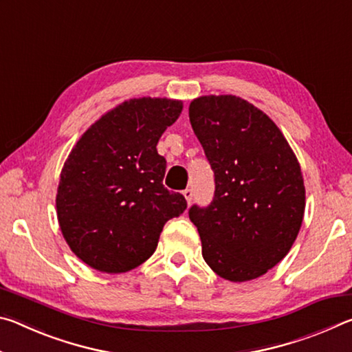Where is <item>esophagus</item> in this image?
<instances>
[{
	"label": "esophagus",
	"instance_id": "34e87169",
	"mask_svg": "<svg viewBox=\"0 0 352 352\" xmlns=\"http://www.w3.org/2000/svg\"><path fill=\"white\" fill-rule=\"evenodd\" d=\"M183 195H184V199H186V201L188 204H190V200H192V197H194V192H192V189H184L183 190Z\"/></svg>",
	"mask_w": 352,
	"mask_h": 352
}]
</instances>
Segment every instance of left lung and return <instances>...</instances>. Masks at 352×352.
Segmentation results:
<instances>
[{"mask_svg": "<svg viewBox=\"0 0 352 352\" xmlns=\"http://www.w3.org/2000/svg\"><path fill=\"white\" fill-rule=\"evenodd\" d=\"M189 121L214 172V197L192 205L204 259L233 283L259 278L294 245L306 190L301 168L272 119L247 100L201 96Z\"/></svg>", "mask_w": 352, "mask_h": 352, "instance_id": "obj_1", "label": "left lung"}]
</instances>
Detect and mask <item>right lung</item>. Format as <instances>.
Instances as JSON below:
<instances>
[{"label":"right lung","mask_w":352,"mask_h":352,"mask_svg":"<svg viewBox=\"0 0 352 352\" xmlns=\"http://www.w3.org/2000/svg\"><path fill=\"white\" fill-rule=\"evenodd\" d=\"M180 100L140 98L118 105L82 135L62 169L57 217L77 258L124 273L153 254L164 223L186 199L163 184L158 140L180 116Z\"/></svg>","instance_id":"1"}]
</instances>
